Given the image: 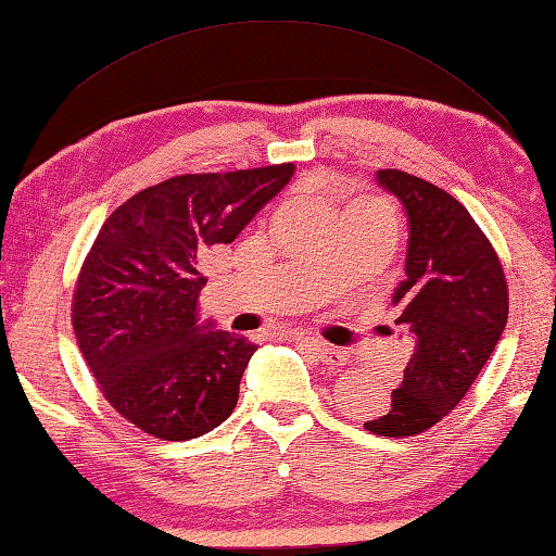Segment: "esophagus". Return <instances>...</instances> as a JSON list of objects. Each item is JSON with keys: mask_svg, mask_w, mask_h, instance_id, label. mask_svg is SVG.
<instances>
[{"mask_svg": "<svg viewBox=\"0 0 556 556\" xmlns=\"http://www.w3.org/2000/svg\"><path fill=\"white\" fill-rule=\"evenodd\" d=\"M301 342H304V345L323 362V365H328V367H345L348 365L345 350L330 348V345H326V342H316V340H301Z\"/></svg>", "mask_w": 556, "mask_h": 556, "instance_id": "1", "label": "esophagus"}]
</instances>
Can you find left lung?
I'll return each mask as SVG.
<instances>
[{
  "instance_id": "obj_1",
  "label": "left lung",
  "mask_w": 556,
  "mask_h": 556,
  "mask_svg": "<svg viewBox=\"0 0 556 556\" xmlns=\"http://www.w3.org/2000/svg\"><path fill=\"white\" fill-rule=\"evenodd\" d=\"M381 189L408 218L406 279L393 291L396 326L413 355L389 410L365 422L381 438H410L457 408L508 323V285L496 250L457 199L401 169H379Z\"/></svg>"
}]
</instances>
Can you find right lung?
Instances as JSON below:
<instances>
[{
  "instance_id": "add662e5",
  "label": "right lung",
  "mask_w": 556,
  "mask_h": 556,
  "mask_svg": "<svg viewBox=\"0 0 556 556\" xmlns=\"http://www.w3.org/2000/svg\"><path fill=\"white\" fill-rule=\"evenodd\" d=\"M294 165L179 175L111 214L79 269L73 328L104 399L160 440H191L238 403L257 348L199 323L211 245H228L289 185Z\"/></svg>"
}]
</instances>
